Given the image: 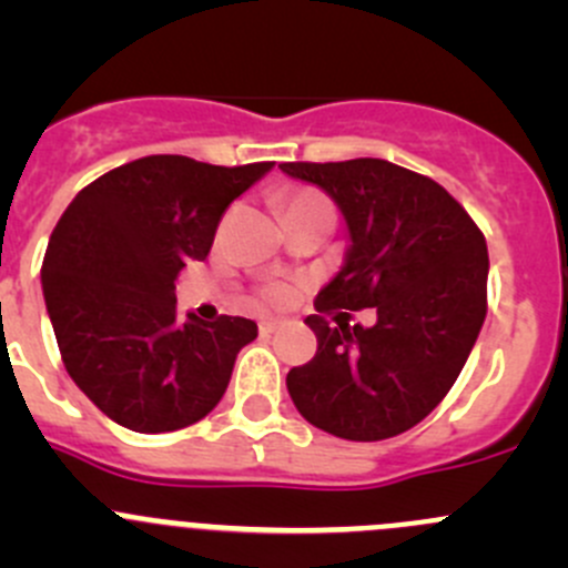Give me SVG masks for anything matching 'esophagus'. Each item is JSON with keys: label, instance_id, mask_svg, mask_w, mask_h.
I'll return each instance as SVG.
<instances>
[{"label": "esophagus", "instance_id": "obj_1", "mask_svg": "<svg viewBox=\"0 0 568 568\" xmlns=\"http://www.w3.org/2000/svg\"><path fill=\"white\" fill-rule=\"evenodd\" d=\"M280 326H283V321H280V318H261V321H257V329H261L263 335H272V332H277Z\"/></svg>", "mask_w": 568, "mask_h": 568}]
</instances>
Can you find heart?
Instances as JSON below:
<instances>
[{"instance_id":"obj_1","label":"heart","mask_w":568,"mask_h":568,"mask_svg":"<svg viewBox=\"0 0 568 568\" xmlns=\"http://www.w3.org/2000/svg\"><path fill=\"white\" fill-rule=\"evenodd\" d=\"M311 200H321V194H316V192H307V189H300V192H294L288 197V205H300V203H311ZM266 296L272 302H280V300H285V288L280 283H272L266 288Z\"/></svg>"}]
</instances>
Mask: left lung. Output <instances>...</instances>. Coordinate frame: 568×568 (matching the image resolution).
<instances>
[{
    "mask_svg": "<svg viewBox=\"0 0 568 568\" xmlns=\"http://www.w3.org/2000/svg\"><path fill=\"white\" fill-rule=\"evenodd\" d=\"M341 209L348 250L305 324L311 363L285 376L307 423L352 443L409 432L459 379L486 318V239L467 211L426 175L385 159L285 162ZM374 306V327H348L332 310Z\"/></svg>",
    "mask_w": 568,
    "mask_h": 568,
    "instance_id": "left-lung-1",
    "label": "left lung"
}]
</instances>
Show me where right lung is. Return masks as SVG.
<instances>
[{"instance_id":"add662e5","label":"right lung","mask_w":568,"mask_h":568,"mask_svg":"<svg viewBox=\"0 0 568 568\" xmlns=\"http://www.w3.org/2000/svg\"><path fill=\"white\" fill-rule=\"evenodd\" d=\"M272 168L145 156L95 178L60 216L40 268L45 311L65 371L114 423L178 432L225 395L257 324L181 318L175 280L209 255L227 205Z\"/></svg>"}]
</instances>
